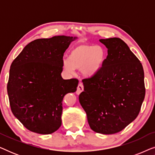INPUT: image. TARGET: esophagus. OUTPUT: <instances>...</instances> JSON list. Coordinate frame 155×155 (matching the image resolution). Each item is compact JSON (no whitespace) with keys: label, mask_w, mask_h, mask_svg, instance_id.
Here are the masks:
<instances>
[{"label":"esophagus","mask_w":155,"mask_h":155,"mask_svg":"<svg viewBox=\"0 0 155 155\" xmlns=\"http://www.w3.org/2000/svg\"><path fill=\"white\" fill-rule=\"evenodd\" d=\"M84 90V87H83V84L81 82H80L79 84H78V88H77V91H76V93H77V94H80V93H81L82 91Z\"/></svg>","instance_id":"obj_1"}]
</instances>
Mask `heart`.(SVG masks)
Returning <instances> with one entry per match:
<instances>
[{"mask_svg": "<svg viewBox=\"0 0 155 155\" xmlns=\"http://www.w3.org/2000/svg\"><path fill=\"white\" fill-rule=\"evenodd\" d=\"M106 59V53L100 46L79 43L72 48L68 59L63 61V68L73 73L74 68L80 69L82 75L92 77L102 68Z\"/></svg>", "mask_w": 155, "mask_h": 155, "instance_id": "heart-1", "label": "heart"}]
</instances>
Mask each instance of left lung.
Segmentation results:
<instances>
[{
  "instance_id": "obj_1",
  "label": "left lung",
  "mask_w": 155,
  "mask_h": 155,
  "mask_svg": "<svg viewBox=\"0 0 155 155\" xmlns=\"http://www.w3.org/2000/svg\"><path fill=\"white\" fill-rule=\"evenodd\" d=\"M107 48L102 68L82 80L79 96L92 130L101 134L120 132L137 118L145 95L140 61L120 38L99 39Z\"/></svg>"
}]
</instances>
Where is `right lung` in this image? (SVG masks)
Instances as JSON below:
<instances>
[{"label":"right lung","instance_id":"1","mask_svg":"<svg viewBox=\"0 0 155 155\" xmlns=\"http://www.w3.org/2000/svg\"><path fill=\"white\" fill-rule=\"evenodd\" d=\"M77 37L55 36L30 42L10 65L7 90L13 115L27 129L51 134L61 126L63 99L77 90V79L63 80V56Z\"/></svg>","mask_w":155,"mask_h":155}]
</instances>
